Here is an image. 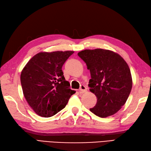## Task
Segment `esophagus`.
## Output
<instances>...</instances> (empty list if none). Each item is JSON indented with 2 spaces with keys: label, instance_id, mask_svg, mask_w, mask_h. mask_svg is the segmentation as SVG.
I'll return each instance as SVG.
<instances>
[{
  "label": "esophagus",
  "instance_id": "34e87169",
  "mask_svg": "<svg viewBox=\"0 0 151 151\" xmlns=\"http://www.w3.org/2000/svg\"><path fill=\"white\" fill-rule=\"evenodd\" d=\"M79 91H81V92H82V93L86 92V91H87L86 86L85 85H83V84H82V85H81L80 88H79Z\"/></svg>",
  "mask_w": 151,
  "mask_h": 151
}]
</instances>
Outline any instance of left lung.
I'll return each mask as SVG.
<instances>
[{
  "instance_id": "left-lung-1",
  "label": "left lung",
  "mask_w": 151,
  "mask_h": 151,
  "mask_svg": "<svg viewBox=\"0 0 151 151\" xmlns=\"http://www.w3.org/2000/svg\"><path fill=\"white\" fill-rule=\"evenodd\" d=\"M78 56L90 70L88 86L97 101L90 110L101 118L119 111L126 103L132 88L129 67L119 54L102 49H86Z\"/></svg>"
}]
</instances>
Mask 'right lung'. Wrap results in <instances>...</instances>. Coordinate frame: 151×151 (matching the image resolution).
Here are the masks:
<instances>
[{"label": "right lung", "mask_w": 151, "mask_h": 151, "mask_svg": "<svg viewBox=\"0 0 151 151\" xmlns=\"http://www.w3.org/2000/svg\"><path fill=\"white\" fill-rule=\"evenodd\" d=\"M73 51L41 52L33 56L20 75L24 97L39 116L50 117L63 109L76 91L70 88L62 71Z\"/></svg>", "instance_id": "1"}]
</instances>
